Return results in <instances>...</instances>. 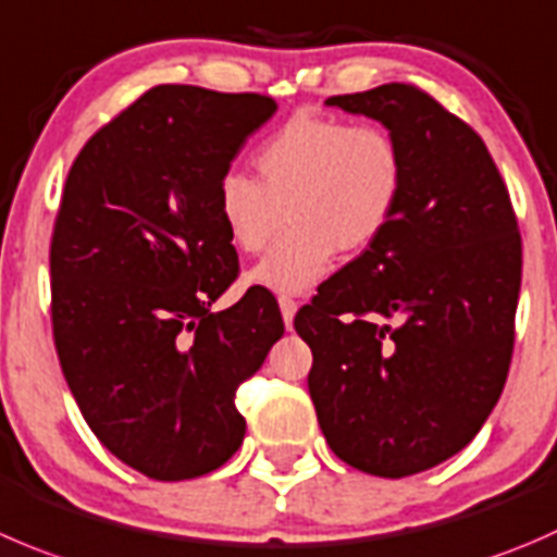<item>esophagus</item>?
<instances>
[{
	"instance_id": "1",
	"label": "esophagus",
	"mask_w": 557,
	"mask_h": 557,
	"mask_svg": "<svg viewBox=\"0 0 557 557\" xmlns=\"http://www.w3.org/2000/svg\"><path fill=\"white\" fill-rule=\"evenodd\" d=\"M296 299H290V296H280V312H283V321L285 326H294V315H296Z\"/></svg>"
}]
</instances>
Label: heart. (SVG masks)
Returning a JSON list of instances; mask_svg holds the SVG:
<instances>
[{"mask_svg":"<svg viewBox=\"0 0 557 557\" xmlns=\"http://www.w3.org/2000/svg\"><path fill=\"white\" fill-rule=\"evenodd\" d=\"M256 165L261 182L228 171L214 207L228 242L247 256L272 245L288 212L290 234L250 272V283L272 294H307L332 272L337 250L370 247L405 187L392 133L307 111L258 149Z\"/></svg>","mask_w":557,"mask_h":557,"instance_id":"obj_1","label":"heart"}]
</instances>
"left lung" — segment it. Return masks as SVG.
<instances>
[{
	"mask_svg": "<svg viewBox=\"0 0 557 557\" xmlns=\"http://www.w3.org/2000/svg\"><path fill=\"white\" fill-rule=\"evenodd\" d=\"M326 106L381 122L405 187L392 223L296 315L334 455L383 479L466 449L493 413L515 345L522 245L484 141L416 86Z\"/></svg>",
	"mask_w": 557,
	"mask_h": 557,
	"instance_id": "8db88e82",
	"label": "left lung"
}]
</instances>
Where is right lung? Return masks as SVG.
<instances>
[{"label":"right lung","mask_w":557,"mask_h":557,"mask_svg":"<svg viewBox=\"0 0 557 557\" xmlns=\"http://www.w3.org/2000/svg\"><path fill=\"white\" fill-rule=\"evenodd\" d=\"M277 111L263 95L163 84L91 135L51 242V315L64 381L91 433L158 482L214 471L245 438L236 386L283 337L280 312L236 280L218 185Z\"/></svg>","instance_id":"obj_1"}]
</instances>
